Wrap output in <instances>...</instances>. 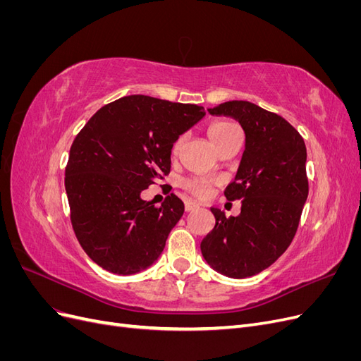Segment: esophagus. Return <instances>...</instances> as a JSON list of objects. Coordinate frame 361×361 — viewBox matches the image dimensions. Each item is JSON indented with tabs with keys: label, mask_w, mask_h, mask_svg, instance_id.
<instances>
[{
	"label": "esophagus",
	"mask_w": 361,
	"mask_h": 361,
	"mask_svg": "<svg viewBox=\"0 0 361 361\" xmlns=\"http://www.w3.org/2000/svg\"><path fill=\"white\" fill-rule=\"evenodd\" d=\"M197 207H199V204L195 203V202H192V200H185V211H187V212L197 209Z\"/></svg>",
	"instance_id": "34e87169"
}]
</instances>
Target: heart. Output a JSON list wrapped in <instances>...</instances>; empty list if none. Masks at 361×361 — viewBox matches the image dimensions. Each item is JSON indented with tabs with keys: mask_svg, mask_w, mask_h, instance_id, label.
Listing matches in <instances>:
<instances>
[{
	"mask_svg": "<svg viewBox=\"0 0 361 361\" xmlns=\"http://www.w3.org/2000/svg\"><path fill=\"white\" fill-rule=\"evenodd\" d=\"M236 134H241L239 133V128L235 123L228 122V120H216V122L211 123V126L207 128V135H209L211 141L216 146V149ZM182 143H183V137H179L173 143V152H178ZM212 185H214V180L207 178H191L183 182V187L187 188L192 195H195V197H200V199L207 197V195L211 194Z\"/></svg>",
	"mask_w": 361,
	"mask_h": 361,
	"instance_id": "obj_1",
	"label": "heart"
}]
</instances>
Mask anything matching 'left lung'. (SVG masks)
Instances as JSON below:
<instances>
[{"label":"left lung","mask_w":361,"mask_h":361,"mask_svg":"<svg viewBox=\"0 0 361 361\" xmlns=\"http://www.w3.org/2000/svg\"><path fill=\"white\" fill-rule=\"evenodd\" d=\"M209 114L233 117L245 133V150L227 200H243L241 214L226 216L211 207L215 227L200 248L215 271L245 279L267 269L297 233L309 195L304 140L288 120L248 101H228Z\"/></svg>","instance_id":"1"}]
</instances>
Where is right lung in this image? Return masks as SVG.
I'll list each match as a JSON object with an SVG mask.
<instances>
[{"mask_svg":"<svg viewBox=\"0 0 361 361\" xmlns=\"http://www.w3.org/2000/svg\"><path fill=\"white\" fill-rule=\"evenodd\" d=\"M204 114L194 104L130 94L104 105L80 130L64 185L73 232L94 264L130 276L161 256L183 203L170 194L157 207L141 191L167 176L173 143Z\"/></svg>","mask_w":361,"mask_h":361,"instance_id":"1","label":"right lung"}]
</instances>
